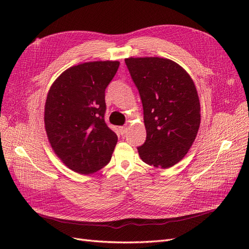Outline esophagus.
Masks as SVG:
<instances>
[{
    "mask_svg": "<svg viewBox=\"0 0 249 249\" xmlns=\"http://www.w3.org/2000/svg\"><path fill=\"white\" fill-rule=\"evenodd\" d=\"M119 131H120V133H122V135H124V134L126 133V131H127V126H126V125L120 126V127H119Z\"/></svg>",
    "mask_w": 249,
    "mask_h": 249,
    "instance_id": "esophagus-1",
    "label": "esophagus"
}]
</instances>
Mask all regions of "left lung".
Wrapping results in <instances>:
<instances>
[{
  "label": "left lung",
  "mask_w": 249,
  "mask_h": 249,
  "mask_svg": "<svg viewBox=\"0 0 249 249\" xmlns=\"http://www.w3.org/2000/svg\"><path fill=\"white\" fill-rule=\"evenodd\" d=\"M143 106L146 140L137 147L143 162L169 168L188 153L200 124L196 87L182 66L160 57L126 58Z\"/></svg>",
  "instance_id": "8db88e82"
}]
</instances>
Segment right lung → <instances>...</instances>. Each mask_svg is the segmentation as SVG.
Listing matches in <instances>:
<instances>
[{
	"label": "right lung",
	"instance_id": "right-lung-1",
	"mask_svg": "<svg viewBox=\"0 0 249 249\" xmlns=\"http://www.w3.org/2000/svg\"><path fill=\"white\" fill-rule=\"evenodd\" d=\"M118 61H93L64 71L44 105V127L56 156L70 169L92 175L109 163L117 135L105 123V90Z\"/></svg>",
	"mask_w": 249,
	"mask_h": 249
}]
</instances>
